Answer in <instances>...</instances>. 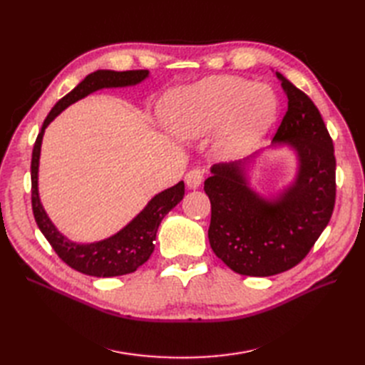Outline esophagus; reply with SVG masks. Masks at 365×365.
I'll return each instance as SVG.
<instances>
[{
  "mask_svg": "<svg viewBox=\"0 0 365 365\" xmlns=\"http://www.w3.org/2000/svg\"><path fill=\"white\" fill-rule=\"evenodd\" d=\"M202 180H204L202 172L197 170V169L190 170L189 173L185 175V184H187V187H189V189H197V187L202 184Z\"/></svg>",
  "mask_w": 365,
  "mask_h": 365,
  "instance_id": "1",
  "label": "esophagus"
}]
</instances>
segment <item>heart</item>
Wrapping results in <instances>:
<instances>
[{"mask_svg": "<svg viewBox=\"0 0 365 365\" xmlns=\"http://www.w3.org/2000/svg\"><path fill=\"white\" fill-rule=\"evenodd\" d=\"M279 113V102L267 85H254L233 76H212L165 94L161 120L181 141L200 140L216 129L219 158L245 157L268 134Z\"/></svg>", "mask_w": 365, "mask_h": 365, "instance_id": "obj_1", "label": "heart"}]
</instances>
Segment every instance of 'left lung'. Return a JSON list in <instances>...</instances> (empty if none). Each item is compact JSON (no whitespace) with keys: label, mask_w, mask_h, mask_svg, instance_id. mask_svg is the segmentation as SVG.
I'll use <instances>...</instances> for the list:
<instances>
[{"label":"left lung","mask_w":365,"mask_h":365,"mask_svg":"<svg viewBox=\"0 0 365 365\" xmlns=\"http://www.w3.org/2000/svg\"><path fill=\"white\" fill-rule=\"evenodd\" d=\"M288 97V111L271 146L251 157L215 164L204 182L212 202L208 240L230 269L269 277L294 268L327 227L335 205V155L322 114L303 91L275 71ZM288 147L296 173L279 191L253 189L250 172L264 151Z\"/></svg>","instance_id":"left-lung-1"}]
</instances>
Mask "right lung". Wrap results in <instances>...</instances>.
<instances>
[{"label":"right lung","mask_w":365,"mask_h":365,"mask_svg":"<svg viewBox=\"0 0 365 365\" xmlns=\"http://www.w3.org/2000/svg\"><path fill=\"white\" fill-rule=\"evenodd\" d=\"M149 77L148 70H132V71H114V70H97L88 74L85 79L77 85L73 91L63 96L61 101L53 106L38 138L33 146L31 153V207L35 220L41 233L50 242L58 256L71 267L93 277H117L137 271L138 267L148 262L152 256L155 245L153 240L157 237V231L164 216L170 210L178 205L184 197V181L165 189L155 195L146 204L141 212L128 222L123 228L118 230L113 236L102 240L73 242L63 236L58 227L51 222L46 208H43L39 196V158L43 132L51 121L56 118L63 109L70 105L82 101L86 96L105 88H126L135 86Z\"/></svg>","instance_id":"right-lung-1"}]
</instances>
